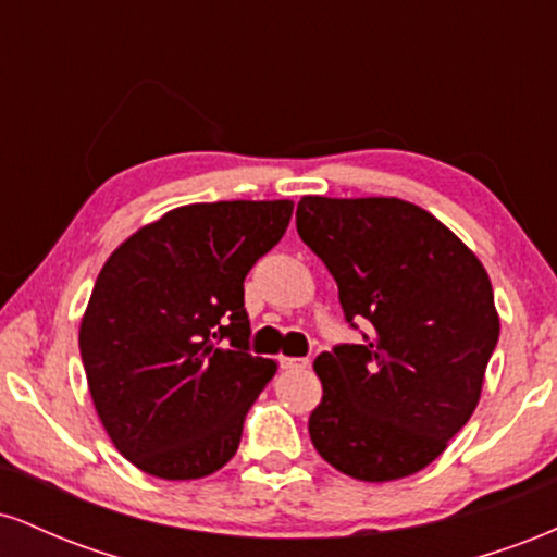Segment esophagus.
Listing matches in <instances>:
<instances>
[{
    "mask_svg": "<svg viewBox=\"0 0 557 557\" xmlns=\"http://www.w3.org/2000/svg\"><path fill=\"white\" fill-rule=\"evenodd\" d=\"M306 363H309V359H296V356H283L280 359V367L283 369H306Z\"/></svg>",
    "mask_w": 557,
    "mask_h": 557,
    "instance_id": "obj_1",
    "label": "esophagus"
}]
</instances>
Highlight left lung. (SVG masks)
Instances as JSON below:
<instances>
[{
	"label": "left lung",
	"instance_id": "1",
	"mask_svg": "<svg viewBox=\"0 0 557 557\" xmlns=\"http://www.w3.org/2000/svg\"><path fill=\"white\" fill-rule=\"evenodd\" d=\"M296 227L341 293L363 343L317 356L311 443L361 482L430 466L474 413L497 337L482 261L437 216L400 198L304 196Z\"/></svg>",
	"mask_w": 557,
	"mask_h": 557
}]
</instances>
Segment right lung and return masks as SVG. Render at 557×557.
<instances>
[{"mask_svg": "<svg viewBox=\"0 0 557 557\" xmlns=\"http://www.w3.org/2000/svg\"><path fill=\"white\" fill-rule=\"evenodd\" d=\"M290 214L293 201L188 203L101 267L81 359L107 434L146 474L201 479L238 450L248 408L277 372L248 350L243 280Z\"/></svg>", "mask_w": 557, "mask_h": 557, "instance_id": "right-lung-1", "label": "right lung"}]
</instances>
